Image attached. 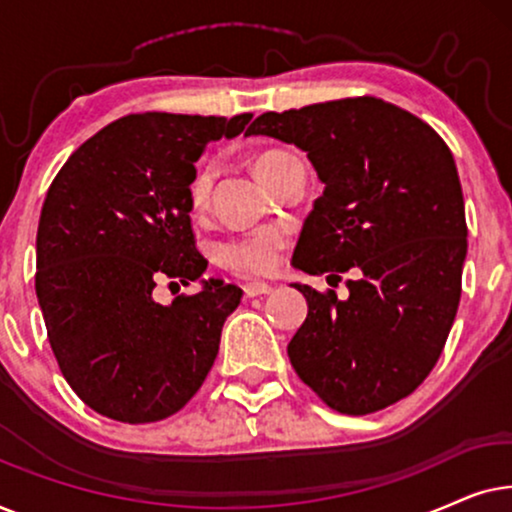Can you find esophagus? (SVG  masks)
<instances>
[{"label": "esophagus", "mask_w": 512, "mask_h": 512, "mask_svg": "<svg viewBox=\"0 0 512 512\" xmlns=\"http://www.w3.org/2000/svg\"><path fill=\"white\" fill-rule=\"evenodd\" d=\"M242 291L247 298H256V296H265V293H270L272 286L265 282H247L242 286Z\"/></svg>", "instance_id": "obj_1"}]
</instances>
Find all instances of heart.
Wrapping results in <instances>:
<instances>
[{
    "mask_svg": "<svg viewBox=\"0 0 512 512\" xmlns=\"http://www.w3.org/2000/svg\"><path fill=\"white\" fill-rule=\"evenodd\" d=\"M284 156V151H265L254 160L256 177L261 179L268 167ZM209 188H212V179H209L207 170H198L188 186V202H191L193 212H200L209 200ZM284 230L279 228H261L254 233L237 237V240H228L221 244L219 258L226 268L242 272V275H268L277 268L279 254L284 249Z\"/></svg>",
    "mask_w": 512,
    "mask_h": 512,
    "instance_id": "obj_1",
    "label": "heart"
}]
</instances>
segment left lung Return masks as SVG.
<instances>
[{
  "label": "left lung",
  "mask_w": 512,
  "mask_h": 512,
  "mask_svg": "<svg viewBox=\"0 0 512 512\" xmlns=\"http://www.w3.org/2000/svg\"><path fill=\"white\" fill-rule=\"evenodd\" d=\"M247 135L296 144L324 184L293 268L361 272L345 300L293 284L307 319L289 342L291 366L345 415L410 396L436 366L461 298L468 228L452 151L422 118L368 95L268 111Z\"/></svg>",
  "instance_id": "1"
}]
</instances>
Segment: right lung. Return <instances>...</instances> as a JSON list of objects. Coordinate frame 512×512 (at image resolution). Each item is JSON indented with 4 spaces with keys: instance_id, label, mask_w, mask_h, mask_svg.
Wrapping results in <instances>:
<instances>
[{
    "instance_id": "right-lung-1",
    "label": "right lung",
    "mask_w": 512,
    "mask_h": 512,
    "mask_svg": "<svg viewBox=\"0 0 512 512\" xmlns=\"http://www.w3.org/2000/svg\"><path fill=\"white\" fill-rule=\"evenodd\" d=\"M249 121L123 116L83 142L48 188L37 230L39 307L69 387L104 417L160 422L191 401L214 366L242 289L209 279L172 305H160L153 289L207 270L188 202L195 160Z\"/></svg>"
}]
</instances>
